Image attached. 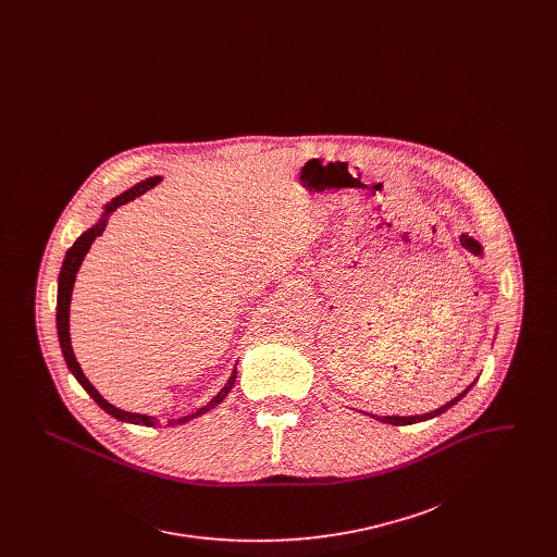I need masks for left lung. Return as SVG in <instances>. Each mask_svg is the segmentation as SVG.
<instances>
[{
	"instance_id": "left-lung-1",
	"label": "left lung",
	"mask_w": 557,
	"mask_h": 557,
	"mask_svg": "<svg viewBox=\"0 0 557 557\" xmlns=\"http://www.w3.org/2000/svg\"><path fill=\"white\" fill-rule=\"evenodd\" d=\"M461 244L470 250V252H474V255H480L482 252V248H480V244H478L476 239L468 238L466 234L461 236ZM472 386H468L459 397L453 398L449 400L447 405H443V407H438V409H434V411H430V413H424V416H413V418H398V416H384V418H377V416H371V418H375V420H380V422H384V424H393V425H409V424H418V422H425V420H432V418H436V416H441V413H445L449 407H453L457 400L461 397H466V393L470 391Z\"/></svg>"
}]
</instances>
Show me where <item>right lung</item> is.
<instances>
[{"label": "right lung", "mask_w": 557, "mask_h": 557, "mask_svg": "<svg viewBox=\"0 0 557 557\" xmlns=\"http://www.w3.org/2000/svg\"><path fill=\"white\" fill-rule=\"evenodd\" d=\"M160 177H148V180H144V182H139V184H135V186L129 187L127 191H123L121 196H116L110 205H107V212H104V219L100 221V223H96L91 230H87L85 234H81L77 242L66 250V257H64V263H62V269H60V277H58V305H55V325H58V341H60V348H62V355H64V361H66V366H69V370L73 371V375L77 377V382H79L81 386L87 391V395L94 398L107 413H110L112 418H116V420H121V422H129V424H141V425H157L159 424V420H154V418H150V416H139V413H129V411H121V409H116L114 405H110L108 400L100 397V393L89 384V380L83 375V371H81L79 363H77V359H75V355H73V346H71V334H69V305H71V292H73V284H75V275H77V269H79L81 261H83V257L87 255V250H89V246H91V242L96 238H100L102 236V232H104V227H107V214L108 212L114 211L116 207H121V205H125V202H129L133 198H137L139 194H144L146 189H150L152 186H157L159 184ZM234 380H236V371L232 373V377L227 380V384L221 388V393L216 395V397L212 398L211 403H207L202 409H198L196 413H191V416H187V418H180V420H171V424H186L189 422L191 418H198V416H202V413H207V411H211L214 405H219L223 398L230 395V391H232V386H234Z\"/></svg>", "instance_id": "obj_1"}]
</instances>
